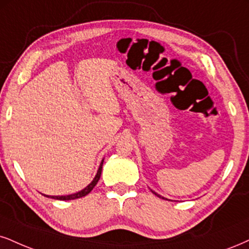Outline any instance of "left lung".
Returning <instances> with one entry per match:
<instances>
[{
    "label": "left lung",
    "instance_id": "obj_1",
    "mask_svg": "<svg viewBox=\"0 0 249 249\" xmlns=\"http://www.w3.org/2000/svg\"><path fill=\"white\" fill-rule=\"evenodd\" d=\"M151 192H152V193H153V194H155L156 196H158V197H159V198H162V199H167V198L162 197V196H160V195H159V194H157V193H155V192H153V190H151Z\"/></svg>",
    "mask_w": 249,
    "mask_h": 249
}]
</instances>
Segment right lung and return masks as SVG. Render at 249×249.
Returning <instances> with one entry per match:
<instances>
[{
  "label": "right lung",
  "mask_w": 249,
  "mask_h": 249,
  "mask_svg": "<svg viewBox=\"0 0 249 249\" xmlns=\"http://www.w3.org/2000/svg\"><path fill=\"white\" fill-rule=\"evenodd\" d=\"M103 162H104V159L101 160L100 165H99V168H98V172L96 174V177H94V179L92 180V182L90 185L85 187L84 189H82L81 192H77L75 193V194H70V195H64V196H50V195H45L46 197H51V198H54V199H61V201H69V199H76V198H79V197H83V196L88 195L89 193L91 192L92 189L94 188V186L97 185V182L99 181L100 179V176H101V170H103ZM44 195V194H42Z\"/></svg>",
  "instance_id": "obj_1"
}]
</instances>
